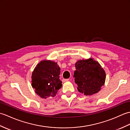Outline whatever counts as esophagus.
<instances>
[{"label":"esophagus","instance_id":"esophagus-1","mask_svg":"<svg viewBox=\"0 0 130 130\" xmlns=\"http://www.w3.org/2000/svg\"><path fill=\"white\" fill-rule=\"evenodd\" d=\"M69 80V79H62V81H63V82H68Z\"/></svg>","mask_w":130,"mask_h":130}]
</instances>
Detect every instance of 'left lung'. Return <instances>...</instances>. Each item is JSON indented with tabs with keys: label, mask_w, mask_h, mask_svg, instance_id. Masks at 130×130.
Here are the masks:
<instances>
[{
	"label": "left lung",
	"mask_w": 130,
	"mask_h": 130,
	"mask_svg": "<svg viewBox=\"0 0 130 130\" xmlns=\"http://www.w3.org/2000/svg\"><path fill=\"white\" fill-rule=\"evenodd\" d=\"M75 67L74 76L80 93L92 95L101 90L106 81V74L98 61L92 58L80 60Z\"/></svg>",
	"instance_id": "1"
}]
</instances>
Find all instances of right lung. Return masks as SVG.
<instances>
[{"instance_id":"obj_1","label":"right lung","mask_w":130,"mask_h":130,"mask_svg":"<svg viewBox=\"0 0 130 130\" xmlns=\"http://www.w3.org/2000/svg\"><path fill=\"white\" fill-rule=\"evenodd\" d=\"M60 68L57 62L42 60L36 65L32 74V87L42 98L54 97L62 87L60 80Z\"/></svg>"}]
</instances>
